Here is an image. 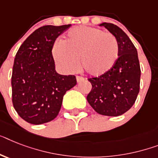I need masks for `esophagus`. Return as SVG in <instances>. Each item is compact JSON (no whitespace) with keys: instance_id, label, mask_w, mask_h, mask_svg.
Here are the masks:
<instances>
[{"instance_id":"1","label":"esophagus","mask_w":158,"mask_h":158,"mask_svg":"<svg viewBox=\"0 0 158 158\" xmlns=\"http://www.w3.org/2000/svg\"><path fill=\"white\" fill-rule=\"evenodd\" d=\"M76 78H77V81L78 83H79V82H81V81H84V80H85V78H84V77H82L77 76Z\"/></svg>"}]
</instances>
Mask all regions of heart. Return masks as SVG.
<instances>
[{
    "mask_svg": "<svg viewBox=\"0 0 158 158\" xmlns=\"http://www.w3.org/2000/svg\"><path fill=\"white\" fill-rule=\"evenodd\" d=\"M52 53L56 63L64 71H76L81 59L82 69L91 76L98 77L116 63L119 47L112 34L81 26L70 30L64 41L55 42Z\"/></svg>",
    "mask_w": 158,
    "mask_h": 158,
    "instance_id": "b5f03b06",
    "label": "heart"
}]
</instances>
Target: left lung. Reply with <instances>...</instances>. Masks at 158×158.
Instances as JSON below:
<instances>
[{
	"mask_svg": "<svg viewBox=\"0 0 158 158\" xmlns=\"http://www.w3.org/2000/svg\"><path fill=\"white\" fill-rule=\"evenodd\" d=\"M100 26L115 36L119 53L110 71L97 77L89 78L92 89L86 98L98 114L118 116L133 106L140 91V67L137 51L126 33L116 25L103 23Z\"/></svg>",
	"mask_w": 158,
	"mask_h": 158,
	"instance_id": "obj_1",
	"label": "left lung"
}]
</instances>
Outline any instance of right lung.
Wrapping results in <instances>:
<instances>
[{"label":"right lung","instance_id":"1","mask_svg":"<svg viewBox=\"0 0 158 158\" xmlns=\"http://www.w3.org/2000/svg\"><path fill=\"white\" fill-rule=\"evenodd\" d=\"M71 27L44 26L23 42L14 59L12 102L18 115L31 124L53 120L60 110L64 95L77 84L74 75H60L52 53L59 35Z\"/></svg>","mask_w":158,"mask_h":158}]
</instances>
